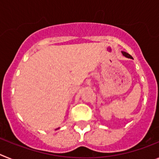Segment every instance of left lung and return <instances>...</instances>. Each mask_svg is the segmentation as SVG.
Instances as JSON below:
<instances>
[{"label":"left lung","instance_id":"8db88e82","mask_svg":"<svg viewBox=\"0 0 159 159\" xmlns=\"http://www.w3.org/2000/svg\"><path fill=\"white\" fill-rule=\"evenodd\" d=\"M122 53H123V56H124V57H127V58H130V59H132V57H131V56H130V55H129L128 53L126 52H122Z\"/></svg>","mask_w":159,"mask_h":159}]
</instances>
